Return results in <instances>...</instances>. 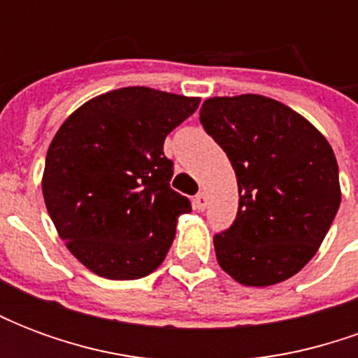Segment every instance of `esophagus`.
<instances>
[{"label": "esophagus", "instance_id": "obj_1", "mask_svg": "<svg viewBox=\"0 0 358 358\" xmlns=\"http://www.w3.org/2000/svg\"><path fill=\"white\" fill-rule=\"evenodd\" d=\"M194 207H195V210H205V207H207V195L205 194L195 195Z\"/></svg>", "mask_w": 358, "mask_h": 358}]
</instances>
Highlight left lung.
<instances>
[{
    "mask_svg": "<svg viewBox=\"0 0 358 358\" xmlns=\"http://www.w3.org/2000/svg\"><path fill=\"white\" fill-rule=\"evenodd\" d=\"M205 132L224 149L240 205L215 236L218 264L243 285H272L315 257L341 201L330 143L308 120L263 95L210 97Z\"/></svg>",
    "mask_w": 358,
    "mask_h": 358,
    "instance_id": "1",
    "label": "left lung"
}]
</instances>
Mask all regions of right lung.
Returning <instances> with one entry per match:
<instances>
[{
  "label": "right lung",
  "mask_w": 358,
  "mask_h": 358,
  "mask_svg": "<svg viewBox=\"0 0 358 358\" xmlns=\"http://www.w3.org/2000/svg\"><path fill=\"white\" fill-rule=\"evenodd\" d=\"M197 107V97L120 88L84 103L55 134L45 207L69 251L97 276L136 280L164 261L192 203L171 187L163 143Z\"/></svg>",
  "instance_id": "right-lung-1"
}]
</instances>
